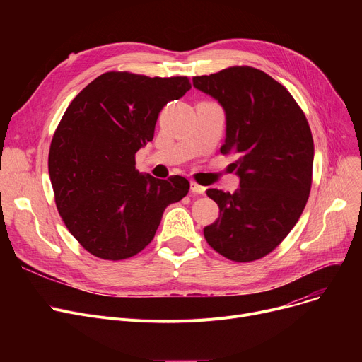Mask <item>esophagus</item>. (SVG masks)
I'll list each match as a JSON object with an SVG mask.
<instances>
[{
    "mask_svg": "<svg viewBox=\"0 0 362 362\" xmlns=\"http://www.w3.org/2000/svg\"><path fill=\"white\" fill-rule=\"evenodd\" d=\"M191 191H192L194 194L204 195V194H205V187L201 186V185H198V183H195V182H192V183H191Z\"/></svg>",
    "mask_w": 362,
    "mask_h": 362,
    "instance_id": "34e87169",
    "label": "esophagus"
}]
</instances>
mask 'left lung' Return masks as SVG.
Returning <instances> with one entry per match:
<instances>
[{
    "label": "left lung",
    "mask_w": 362,
    "mask_h": 362,
    "mask_svg": "<svg viewBox=\"0 0 362 362\" xmlns=\"http://www.w3.org/2000/svg\"><path fill=\"white\" fill-rule=\"evenodd\" d=\"M194 86L226 111L223 156H236L235 194L208 189L218 218L204 227L208 245L235 262L269 255L289 235L307 205L314 141L291 92L255 67L233 66L195 76Z\"/></svg>",
    "instance_id": "8db88e82"
}]
</instances>
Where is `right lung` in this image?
Instances as JSON below:
<instances>
[{"mask_svg": "<svg viewBox=\"0 0 362 362\" xmlns=\"http://www.w3.org/2000/svg\"><path fill=\"white\" fill-rule=\"evenodd\" d=\"M191 89L186 76L107 71L70 103L49 146L54 198L69 232L110 261L139 254L165 208L189 192L182 176L139 175L135 154L154 138L163 107Z\"/></svg>", "mask_w": 362, "mask_h": 362, "instance_id": "1", "label": "right lung"}]
</instances>
